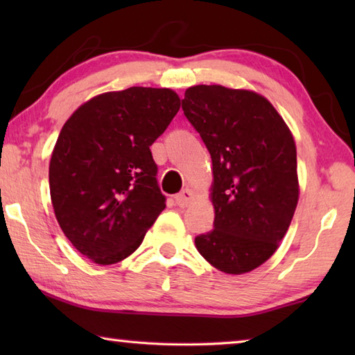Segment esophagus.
Returning <instances> with one entry per match:
<instances>
[{"instance_id":"obj_1","label":"esophagus","mask_w":355,"mask_h":355,"mask_svg":"<svg viewBox=\"0 0 355 355\" xmlns=\"http://www.w3.org/2000/svg\"><path fill=\"white\" fill-rule=\"evenodd\" d=\"M192 200H194V192H192L191 189H183L180 194L175 196V203L182 208L188 207Z\"/></svg>"}]
</instances>
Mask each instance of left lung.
<instances>
[{"label":"left lung","instance_id":"8db88e82","mask_svg":"<svg viewBox=\"0 0 355 355\" xmlns=\"http://www.w3.org/2000/svg\"><path fill=\"white\" fill-rule=\"evenodd\" d=\"M182 107L213 163L214 228L196 248L222 272L254 271L277 250L296 211L294 137L271 101L248 89L199 84L186 89Z\"/></svg>","mask_w":355,"mask_h":355}]
</instances>
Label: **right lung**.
Wrapping results in <instances>:
<instances>
[{"label":"right lung","mask_w":355,"mask_h":355,"mask_svg":"<svg viewBox=\"0 0 355 355\" xmlns=\"http://www.w3.org/2000/svg\"><path fill=\"white\" fill-rule=\"evenodd\" d=\"M178 110L172 89L130 87L87 100L64 123L48 172L51 203L89 260H125L166 208L150 146Z\"/></svg>","instance_id":"1"}]
</instances>
